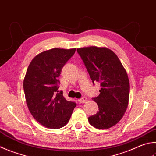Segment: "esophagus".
Masks as SVG:
<instances>
[{
    "mask_svg": "<svg viewBox=\"0 0 156 156\" xmlns=\"http://www.w3.org/2000/svg\"><path fill=\"white\" fill-rule=\"evenodd\" d=\"M87 101V98L86 97H82L80 100H79V102L81 104H84Z\"/></svg>",
    "mask_w": 156,
    "mask_h": 156,
    "instance_id": "obj_1",
    "label": "esophagus"
}]
</instances>
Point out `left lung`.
Instances as JSON below:
<instances>
[{
    "label": "left lung",
    "instance_id": "1",
    "mask_svg": "<svg viewBox=\"0 0 156 156\" xmlns=\"http://www.w3.org/2000/svg\"><path fill=\"white\" fill-rule=\"evenodd\" d=\"M93 84L100 83V95L92 99L99 110L90 116V125L98 129H108L117 124L128 105L129 82L118 56L106 48L95 46L78 48Z\"/></svg>",
    "mask_w": 156,
    "mask_h": 156
}]
</instances>
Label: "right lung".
I'll return each instance as SVG.
<instances>
[{
	"mask_svg": "<svg viewBox=\"0 0 156 156\" xmlns=\"http://www.w3.org/2000/svg\"><path fill=\"white\" fill-rule=\"evenodd\" d=\"M76 48H53L37 55L30 62L24 80L28 108L34 119L46 127L58 129L68 122L76 104L58 92V77Z\"/></svg>",
	"mask_w": 156,
	"mask_h": 156,
	"instance_id": "add662e5",
	"label": "right lung"
}]
</instances>
